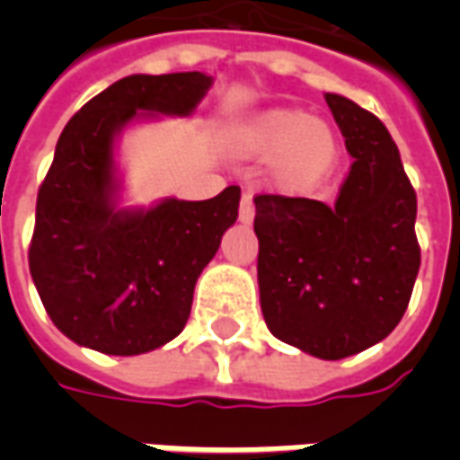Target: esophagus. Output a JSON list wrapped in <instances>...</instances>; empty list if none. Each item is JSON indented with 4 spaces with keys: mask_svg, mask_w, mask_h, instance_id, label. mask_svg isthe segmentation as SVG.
Wrapping results in <instances>:
<instances>
[{
    "mask_svg": "<svg viewBox=\"0 0 460 460\" xmlns=\"http://www.w3.org/2000/svg\"><path fill=\"white\" fill-rule=\"evenodd\" d=\"M256 217V207H253V194L251 191H243L241 194V207H239V219L243 224H251Z\"/></svg>",
    "mask_w": 460,
    "mask_h": 460,
    "instance_id": "34e87169",
    "label": "esophagus"
}]
</instances>
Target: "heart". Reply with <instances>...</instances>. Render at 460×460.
<instances>
[{
    "label": "heart",
    "instance_id": "b5f03b06",
    "mask_svg": "<svg viewBox=\"0 0 460 460\" xmlns=\"http://www.w3.org/2000/svg\"><path fill=\"white\" fill-rule=\"evenodd\" d=\"M241 145L261 160L276 157V181L290 191L318 187L338 157V142L332 132L308 113L293 108L270 111L251 120L243 130Z\"/></svg>",
    "mask_w": 460,
    "mask_h": 460
}]
</instances>
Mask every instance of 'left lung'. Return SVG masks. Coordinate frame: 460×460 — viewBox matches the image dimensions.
<instances>
[{
	"mask_svg": "<svg viewBox=\"0 0 460 460\" xmlns=\"http://www.w3.org/2000/svg\"><path fill=\"white\" fill-rule=\"evenodd\" d=\"M325 101L355 157L338 199L259 194L253 231L270 332L320 359H342L399 325L421 249L416 191L385 122L342 95Z\"/></svg>",
	"mask_w": 460,
	"mask_h": 460,
	"instance_id": "8db88e82",
	"label": "left lung"
}]
</instances>
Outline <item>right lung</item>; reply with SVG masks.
Masks as SVG:
<instances>
[{
	"mask_svg": "<svg viewBox=\"0 0 460 460\" xmlns=\"http://www.w3.org/2000/svg\"><path fill=\"white\" fill-rule=\"evenodd\" d=\"M209 84L199 71L128 75L61 132L36 197L29 270L49 318L78 345L142 355L187 325L197 279L239 217L241 190L115 211L113 137L137 111L191 113Z\"/></svg>",
	"mask_w": 460,
	"mask_h": 460,
	"instance_id": "add662e5",
	"label": "right lung"
}]
</instances>
